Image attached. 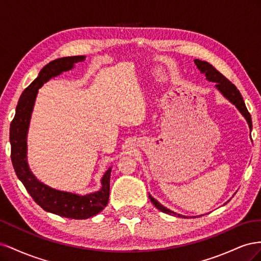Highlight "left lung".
I'll return each mask as SVG.
<instances>
[{
	"label": "left lung",
	"mask_w": 261,
	"mask_h": 261,
	"mask_svg": "<svg viewBox=\"0 0 261 261\" xmlns=\"http://www.w3.org/2000/svg\"><path fill=\"white\" fill-rule=\"evenodd\" d=\"M195 64L198 67V69L200 70L201 73H203L206 75V78L209 82H213L216 83V88L223 94V96L230 101L232 103L239 109V111L243 114V116L246 118V121L249 125V128L251 130L252 128V123H251V116L248 112V110L245 106V102L243 100V97L241 92L239 91V89L236 88L235 85H233L230 81L226 80V78L221 74L219 70H217L215 67H213L211 64H209L208 62H204V61H200V60H195ZM149 198L151 200V202L154 204V207L156 209H159L160 211L164 212V213H168V215L171 216H175L178 218H187L185 216H181V215H176L175 212L171 211L170 209L165 208L164 206L160 202H158L153 197H151L149 195Z\"/></svg>",
	"instance_id": "left-lung-1"
}]
</instances>
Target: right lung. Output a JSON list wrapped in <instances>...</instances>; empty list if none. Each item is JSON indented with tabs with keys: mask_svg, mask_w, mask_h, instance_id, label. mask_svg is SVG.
I'll return each mask as SVG.
<instances>
[{
	"mask_svg": "<svg viewBox=\"0 0 261 261\" xmlns=\"http://www.w3.org/2000/svg\"><path fill=\"white\" fill-rule=\"evenodd\" d=\"M85 60L84 55L57 59L46 64L38 77L22 91L16 107V113L10 127L11 159L17 177L27 189L33 199L44 211L60 217L83 220L98 215L108 204L110 196V168L101 179L99 192L85 196L57 191L38 180L27 163V133L38 89L63 72L72 69L77 62Z\"/></svg>",
	"mask_w": 261,
	"mask_h": 261,
	"instance_id": "1",
	"label": "right lung"
}]
</instances>
